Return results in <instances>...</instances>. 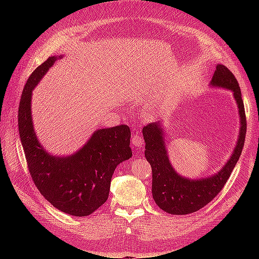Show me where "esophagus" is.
<instances>
[{"label": "esophagus", "mask_w": 259, "mask_h": 259, "mask_svg": "<svg viewBox=\"0 0 259 259\" xmlns=\"http://www.w3.org/2000/svg\"><path fill=\"white\" fill-rule=\"evenodd\" d=\"M132 144L134 145L135 147H142L144 145V140H143V137L140 135H134L132 138Z\"/></svg>", "instance_id": "obj_1"}]
</instances>
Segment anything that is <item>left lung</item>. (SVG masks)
I'll list each match as a JSON object with an SVG mask.
<instances>
[{
    "instance_id": "obj_1",
    "label": "left lung",
    "mask_w": 259,
    "mask_h": 259,
    "mask_svg": "<svg viewBox=\"0 0 259 259\" xmlns=\"http://www.w3.org/2000/svg\"><path fill=\"white\" fill-rule=\"evenodd\" d=\"M210 84L229 89L233 92L241 119L240 136L237 147L230 160L216 175L199 180H190L179 176L169 164L160 125L158 123H150L143 128L146 143L145 156L152 168L153 199L156 205L168 214H190L205 206L213 200L222 191L227 180L229 179L244 146L246 116L241 90L236 76L227 67L217 65Z\"/></svg>"
}]
</instances>
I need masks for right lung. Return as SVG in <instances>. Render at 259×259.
I'll list each match as a JSON object with an SVG mask.
<instances>
[{
  "mask_svg": "<svg viewBox=\"0 0 259 259\" xmlns=\"http://www.w3.org/2000/svg\"><path fill=\"white\" fill-rule=\"evenodd\" d=\"M57 57H49L31 73L18 108V128L29 173L53 206L72 216H88L107 201L117 164L130 159L127 125L94 133L79 152L58 158L46 153L35 137L31 117V94Z\"/></svg>",
  "mask_w": 259,
  "mask_h": 259,
  "instance_id": "right-lung-1",
  "label": "right lung"
}]
</instances>
